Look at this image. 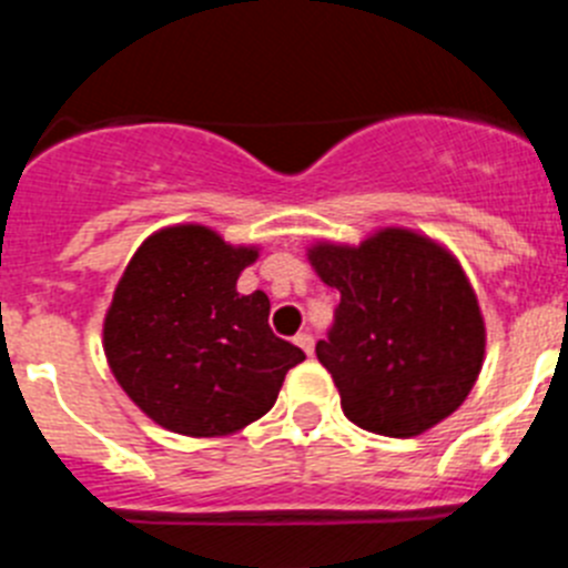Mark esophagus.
Here are the masks:
<instances>
[{"instance_id":"34e87169","label":"esophagus","mask_w":568,"mask_h":568,"mask_svg":"<svg viewBox=\"0 0 568 568\" xmlns=\"http://www.w3.org/2000/svg\"><path fill=\"white\" fill-rule=\"evenodd\" d=\"M295 344H298L301 349H304V355H313L315 341H313V335H310V333H298V335H295Z\"/></svg>"}]
</instances>
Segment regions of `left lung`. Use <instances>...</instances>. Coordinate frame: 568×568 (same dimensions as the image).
<instances>
[{
  "label": "left lung",
  "instance_id": "left-lung-1",
  "mask_svg": "<svg viewBox=\"0 0 568 568\" xmlns=\"http://www.w3.org/2000/svg\"><path fill=\"white\" fill-rule=\"evenodd\" d=\"M307 258L341 293L315 355L346 418L389 438H413L449 418L486 353L478 295L458 258L404 227L375 230L355 247L315 241Z\"/></svg>",
  "mask_w": 568,
  "mask_h": 568
}]
</instances>
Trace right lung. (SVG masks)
<instances>
[{"label":"right lung","instance_id":"1","mask_svg":"<svg viewBox=\"0 0 568 568\" xmlns=\"http://www.w3.org/2000/svg\"><path fill=\"white\" fill-rule=\"evenodd\" d=\"M258 247L173 224L135 250L104 315V355L148 418L190 438L233 435L273 409L304 353L270 329V298L235 290Z\"/></svg>","mask_w":568,"mask_h":568}]
</instances>
